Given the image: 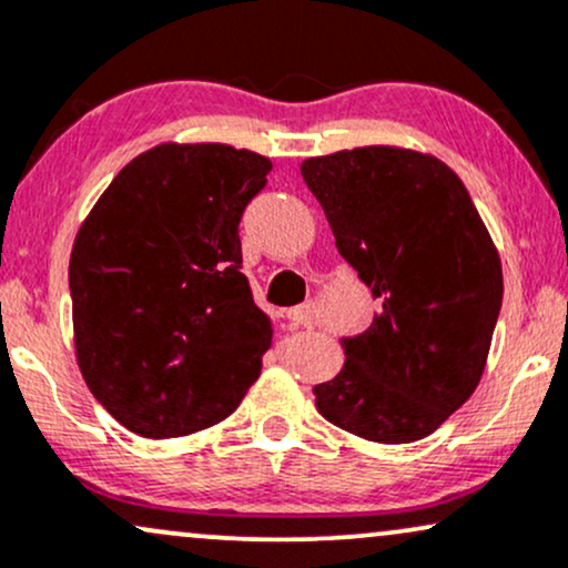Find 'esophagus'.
Masks as SVG:
<instances>
[{
    "instance_id": "34e87169",
    "label": "esophagus",
    "mask_w": 568,
    "mask_h": 568,
    "mask_svg": "<svg viewBox=\"0 0 568 568\" xmlns=\"http://www.w3.org/2000/svg\"><path fill=\"white\" fill-rule=\"evenodd\" d=\"M291 327H314L317 325V314H314V304H302L288 310Z\"/></svg>"
}]
</instances>
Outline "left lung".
Wrapping results in <instances>:
<instances>
[{
    "instance_id": "8db88e82",
    "label": "left lung",
    "mask_w": 568,
    "mask_h": 568,
    "mask_svg": "<svg viewBox=\"0 0 568 568\" xmlns=\"http://www.w3.org/2000/svg\"><path fill=\"white\" fill-rule=\"evenodd\" d=\"M338 254L381 298L346 362L314 386L333 426L381 444L434 434L479 386L503 304V266L466 184L439 159L354 148L306 159Z\"/></svg>"
}]
</instances>
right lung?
<instances>
[{
	"label": "right lung",
	"instance_id": "add662e5",
	"mask_svg": "<svg viewBox=\"0 0 568 568\" xmlns=\"http://www.w3.org/2000/svg\"><path fill=\"white\" fill-rule=\"evenodd\" d=\"M272 161L216 142L126 163L68 266L77 359L129 432L172 439L224 420L262 373L270 317L243 275V211Z\"/></svg>",
	"mask_w": 568,
	"mask_h": 568
}]
</instances>
